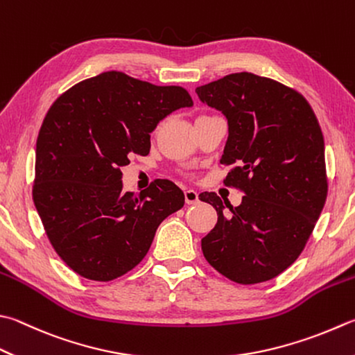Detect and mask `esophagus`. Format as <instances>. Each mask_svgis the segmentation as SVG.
<instances>
[{"mask_svg": "<svg viewBox=\"0 0 355 355\" xmlns=\"http://www.w3.org/2000/svg\"><path fill=\"white\" fill-rule=\"evenodd\" d=\"M185 202L187 204H196L198 200H199V195H198V191L196 190H191V189H187L185 191Z\"/></svg>", "mask_w": 355, "mask_h": 355, "instance_id": "obj_1", "label": "esophagus"}]
</instances>
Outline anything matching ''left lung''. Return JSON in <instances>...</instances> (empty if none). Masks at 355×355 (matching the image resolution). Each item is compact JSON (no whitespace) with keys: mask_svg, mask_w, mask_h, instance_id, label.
I'll return each instance as SVG.
<instances>
[{"mask_svg":"<svg viewBox=\"0 0 355 355\" xmlns=\"http://www.w3.org/2000/svg\"><path fill=\"white\" fill-rule=\"evenodd\" d=\"M196 94L227 119L224 182L244 191L235 209L216 193H200L218 213L215 229L200 241L202 253L232 282H267L300 257L323 210L322 128L302 94L250 72L199 86Z\"/></svg>","mask_w":355,"mask_h":355,"instance_id":"obj_1","label":"left lung"}]
</instances>
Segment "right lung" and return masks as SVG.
<instances>
[{"instance_id":"add662e5","label":"right lung","mask_w":355,"mask_h":355,"mask_svg":"<svg viewBox=\"0 0 355 355\" xmlns=\"http://www.w3.org/2000/svg\"><path fill=\"white\" fill-rule=\"evenodd\" d=\"M193 100L180 86H156L119 71L73 85L46 114L35 150L33 204L58 257L80 277L111 282L145 258L162 220L185 196L157 179L123 193L132 155L150 153V132Z\"/></svg>"}]
</instances>
